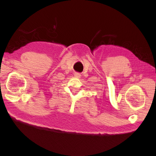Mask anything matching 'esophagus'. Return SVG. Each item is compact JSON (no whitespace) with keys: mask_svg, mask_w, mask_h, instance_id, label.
Instances as JSON below:
<instances>
[{"mask_svg":"<svg viewBox=\"0 0 156 156\" xmlns=\"http://www.w3.org/2000/svg\"><path fill=\"white\" fill-rule=\"evenodd\" d=\"M75 76H76V77H80V73H75Z\"/></svg>","mask_w":156,"mask_h":156,"instance_id":"1","label":"esophagus"}]
</instances>
